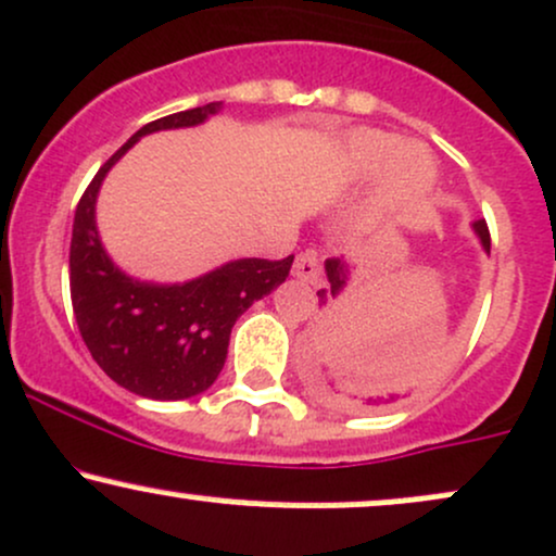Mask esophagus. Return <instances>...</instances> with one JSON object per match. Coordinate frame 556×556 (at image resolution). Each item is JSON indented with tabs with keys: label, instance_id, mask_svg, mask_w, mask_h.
Instances as JSON below:
<instances>
[{
	"label": "esophagus",
	"instance_id": "obj_1",
	"mask_svg": "<svg viewBox=\"0 0 556 556\" xmlns=\"http://www.w3.org/2000/svg\"><path fill=\"white\" fill-rule=\"evenodd\" d=\"M292 274H295L298 279H303V282H316V279H319V255H316L314 250L298 253L295 264H292Z\"/></svg>",
	"mask_w": 556,
	"mask_h": 556
}]
</instances>
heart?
<instances>
[{
    "label": "heart",
    "mask_w": 556,
    "mask_h": 556,
    "mask_svg": "<svg viewBox=\"0 0 556 556\" xmlns=\"http://www.w3.org/2000/svg\"><path fill=\"white\" fill-rule=\"evenodd\" d=\"M345 161L353 176H371L382 168L377 218H406L435 187V163L417 144H401L393 134L362 129L351 134Z\"/></svg>",
    "instance_id": "1"
}]
</instances>
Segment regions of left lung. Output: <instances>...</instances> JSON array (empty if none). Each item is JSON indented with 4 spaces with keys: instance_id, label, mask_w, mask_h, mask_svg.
<instances>
[{
    "instance_id": "1",
    "label": "left lung",
    "mask_w": 556,
    "mask_h": 556,
    "mask_svg": "<svg viewBox=\"0 0 556 556\" xmlns=\"http://www.w3.org/2000/svg\"><path fill=\"white\" fill-rule=\"evenodd\" d=\"M483 248L491 253V231L485 222H475ZM327 279L329 288L319 290V306L327 308L340 295V290L348 282V266L340 258H327ZM332 311V308H329ZM332 314L319 316L314 329H311L306 340V358H303V369H306V382L319 395L321 401L343 408H364V406H382L393 404V401L404 399L406 393H382L375 390L377 377L369 369V362H364L362 353L353 351L351 345L340 338L334 329ZM382 382V380H380Z\"/></svg>"
}]
</instances>
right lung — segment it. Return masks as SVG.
Instances as JSON below:
<instances>
[{
  "instance_id": "add662e5",
  "label": "right lung",
  "mask_w": 556,
  "mask_h": 556,
  "mask_svg": "<svg viewBox=\"0 0 556 556\" xmlns=\"http://www.w3.org/2000/svg\"><path fill=\"white\" fill-rule=\"evenodd\" d=\"M222 108L181 110L142 126L94 174L76 205L71 237V303L91 358L121 388L155 401H181L208 390L227 362L235 321L288 279L282 261L240 258L185 285H148L113 266L94 227L102 179L137 142L161 129L203 124Z\"/></svg>"
}]
</instances>
